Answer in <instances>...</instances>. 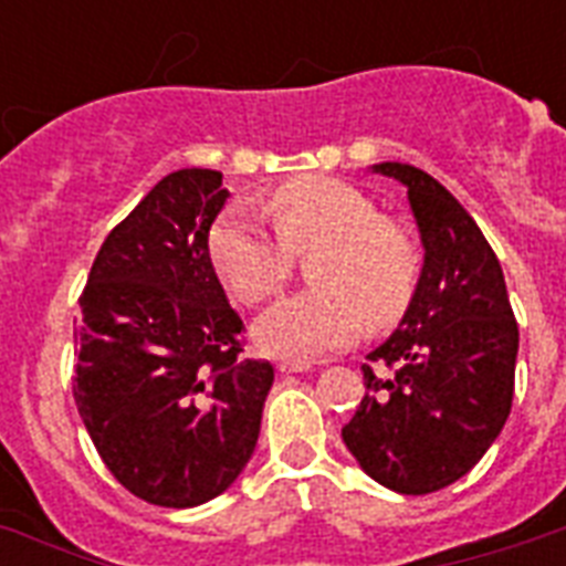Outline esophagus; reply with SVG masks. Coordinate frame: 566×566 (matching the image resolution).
<instances>
[{"label":"esophagus","instance_id":"esophagus-1","mask_svg":"<svg viewBox=\"0 0 566 566\" xmlns=\"http://www.w3.org/2000/svg\"><path fill=\"white\" fill-rule=\"evenodd\" d=\"M275 370L279 373H305V370H311V361H300V358H282V361L275 364Z\"/></svg>","mask_w":566,"mask_h":566}]
</instances>
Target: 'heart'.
Segmentation results:
<instances>
[{
  "instance_id": "heart-1",
  "label": "heart",
  "mask_w": 566,
  "mask_h": 566,
  "mask_svg": "<svg viewBox=\"0 0 566 566\" xmlns=\"http://www.w3.org/2000/svg\"><path fill=\"white\" fill-rule=\"evenodd\" d=\"M275 234L247 213L229 208L208 234V258L234 300L258 305L282 291L293 258L311 255L314 291L275 302L255 323L261 349L311 361L337 353L373 326H394L420 284L417 240L370 196L326 176L279 185L264 199Z\"/></svg>"
}]
</instances>
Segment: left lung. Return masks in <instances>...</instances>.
<instances>
[{"label": "left lung", "mask_w": 566, "mask_h": 566, "mask_svg": "<svg viewBox=\"0 0 566 566\" xmlns=\"http://www.w3.org/2000/svg\"><path fill=\"white\" fill-rule=\"evenodd\" d=\"M373 170L408 188L426 261L399 328L367 355L391 373L361 367L344 443L378 484L422 496L470 473L509 420L520 328L500 258L455 196L411 164Z\"/></svg>", "instance_id": "1"}]
</instances>
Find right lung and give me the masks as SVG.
Listing matches in <instances>:
<instances>
[{"instance_id":"obj_1","label":"right lung","mask_w":566,"mask_h":566,"mask_svg":"<svg viewBox=\"0 0 566 566\" xmlns=\"http://www.w3.org/2000/svg\"><path fill=\"white\" fill-rule=\"evenodd\" d=\"M222 172L164 176L96 252L73 396L128 493L161 509L220 496L255 452L273 364L243 358V319L208 258Z\"/></svg>"}]
</instances>
